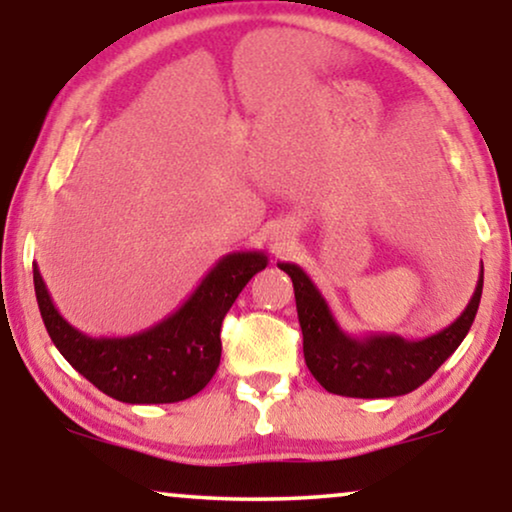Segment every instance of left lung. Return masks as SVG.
I'll return each instance as SVG.
<instances>
[{"mask_svg":"<svg viewBox=\"0 0 512 512\" xmlns=\"http://www.w3.org/2000/svg\"><path fill=\"white\" fill-rule=\"evenodd\" d=\"M291 277L303 354L321 387L349 398H391L415 391L454 354L471 331L482 296V270L466 310L443 331L424 340H405L391 333L349 335L335 321L331 307L303 268L277 263Z\"/></svg>","mask_w":512,"mask_h":512,"instance_id":"1","label":"left lung"}]
</instances>
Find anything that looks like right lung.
Masks as SVG:
<instances>
[{"label": "right lung", "instance_id": "1", "mask_svg": "<svg viewBox=\"0 0 512 512\" xmlns=\"http://www.w3.org/2000/svg\"><path fill=\"white\" fill-rule=\"evenodd\" d=\"M268 265L263 251H233L202 277L184 305L125 338H90L53 305L34 263V291L53 345L102 394L132 405L179 403L207 387L221 361V324L235 298Z\"/></svg>", "mask_w": 512, "mask_h": 512}]
</instances>
